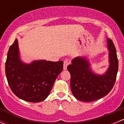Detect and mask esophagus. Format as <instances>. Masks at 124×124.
<instances>
[{"label": "esophagus", "instance_id": "obj_1", "mask_svg": "<svg viewBox=\"0 0 124 124\" xmlns=\"http://www.w3.org/2000/svg\"><path fill=\"white\" fill-rule=\"evenodd\" d=\"M68 65V60L65 59L64 61H63V70H67Z\"/></svg>", "mask_w": 124, "mask_h": 124}]
</instances>
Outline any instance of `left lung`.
<instances>
[{
	"label": "left lung",
	"instance_id": "obj_1",
	"mask_svg": "<svg viewBox=\"0 0 124 124\" xmlns=\"http://www.w3.org/2000/svg\"><path fill=\"white\" fill-rule=\"evenodd\" d=\"M107 46L110 52V67L105 74H93L85 58L76 57L67 67L71 74V92L78 100L95 101L107 95L114 86L118 71V59L115 46L110 38H107Z\"/></svg>",
	"mask_w": 124,
	"mask_h": 124
}]
</instances>
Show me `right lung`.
Listing matches in <instances>:
<instances>
[{
    "mask_svg": "<svg viewBox=\"0 0 124 124\" xmlns=\"http://www.w3.org/2000/svg\"><path fill=\"white\" fill-rule=\"evenodd\" d=\"M16 39L10 46L5 63V74L11 91L20 99L32 102L44 100L56 78L63 70V62L33 61L22 63Z\"/></svg>",
    "mask_w": 124,
    "mask_h": 124,
    "instance_id": "1",
    "label": "right lung"
}]
</instances>
